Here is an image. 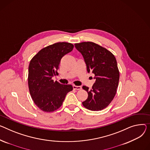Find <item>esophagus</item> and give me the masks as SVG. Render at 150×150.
<instances>
[{"instance_id":"esophagus-1","label":"esophagus","mask_w":150,"mask_h":150,"mask_svg":"<svg viewBox=\"0 0 150 150\" xmlns=\"http://www.w3.org/2000/svg\"><path fill=\"white\" fill-rule=\"evenodd\" d=\"M81 88L82 87L81 86H75V85L73 86V88L74 90H81Z\"/></svg>"}]
</instances>
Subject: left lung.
Returning <instances> with one entry per match:
<instances>
[{
	"mask_svg": "<svg viewBox=\"0 0 150 150\" xmlns=\"http://www.w3.org/2000/svg\"><path fill=\"white\" fill-rule=\"evenodd\" d=\"M75 46L84 58L87 72H92L95 79L91 90L83 87L88 98L82 104L90 110H102L112 102L116 93L119 79L116 59L112 52L93 42L76 43Z\"/></svg>",
	"mask_w": 150,
	"mask_h": 150,
	"instance_id": "1",
	"label": "left lung"
}]
</instances>
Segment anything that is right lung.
Listing matches in <instances>:
<instances>
[{"mask_svg":"<svg viewBox=\"0 0 150 150\" xmlns=\"http://www.w3.org/2000/svg\"><path fill=\"white\" fill-rule=\"evenodd\" d=\"M74 45L59 42L40 50L29 63L28 86L35 105L42 111L52 112L60 107L67 93L73 90L72 85H64L52 79L62 57L71 52Z\"/></svg>","mask_w":150,"mask_h":150,"instance_id":"right-lung-1","label":"right lung"}]
</instances>
